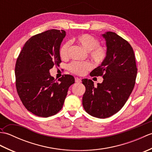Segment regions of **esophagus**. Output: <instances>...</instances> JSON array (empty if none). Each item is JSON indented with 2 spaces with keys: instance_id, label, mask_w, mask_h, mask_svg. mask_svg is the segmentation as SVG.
Masks as SVG:
<instances>
[{
  "instance_id": "esophagus-1",
  "label": "esophagus",
  "mask_w": 152,
  "mask_h": 152,
  "mask_svg": "<svg viewBox=\"0 0 152 152\" xmlns=\"http://www.w3.org/2000/svg\"><path fill=\"white\" fill-rule=\"evenodd\" d=\"M75 82H76V83H80L82 82V80H81V79L80 78H75Z\"/></svg>"
}]
</instances>
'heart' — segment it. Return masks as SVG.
<instances>
[{"label": "heart", "instance_id": "obj_1", "mask_svg": "<svg viewBox=\"0 0 152 152\" xmlns=\"http://www.w3.org/2000/svg\"><path fill=\"white\" fill-rule=\"evenodd\" d=\"M74 41L82 46L83 49L88 51L89 56L96 63L101 64L106 59L107 56V50L106 48L100 45L99 40L92 35L82 34L74 38ZM70 47V42H65L61 45L59 49V55L61 59H66L69 58ZM68 68L72 73L76 75L83 76L92 69L93 64L89 61H73L69 64Z\"/></svg>", "mask_w": 152, "mask_h": 152}]
</instances>
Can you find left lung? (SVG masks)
<instances>
[{"instance_id":"8db88e82","label":"left lung","mask_w":152,"mask_h":152,"mask_svg":"<svg viewBox=\"0 0 152 152\" xmlns=\"http://www.w3.org/2000/svg\"><path fill=\"white\" fill-rule=\"evenodd\" d=\"M102 37L107 56L90 76H102L104 80L96 87L92 80H82L86 87L82 104L89 114L103 119L115 114L127 102L134 87L137 67L133 48L127 40L113 32Z\"/></svg>"}]
</instances>
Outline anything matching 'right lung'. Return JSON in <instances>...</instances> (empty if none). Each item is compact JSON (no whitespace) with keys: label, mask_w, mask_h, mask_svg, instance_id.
Listing matches in <instances>:
<instances>
[{"label":"right lung","mask_w":152,"mask_h":152,"mask_svg":"<svg viewBox=\"0 0 152 152\" xmlns=\"http://www.w3.org/2000/svg\"><path fill=\"white\" fill-rule=\"evenodd\" d=\"M66 35L51 29L37 34L25 42L16 61L15 86L23 104L39 117L48 118L62 108L74 78L66 74L56 81L50 70L61 63L59 49Z\"/></svg>","instance_id":"obj_1"}]
</instances>
